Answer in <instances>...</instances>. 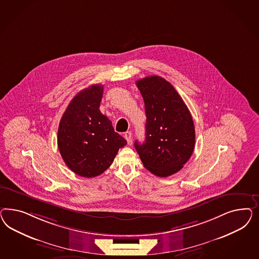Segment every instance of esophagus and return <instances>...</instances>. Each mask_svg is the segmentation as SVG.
<instances>
[{
    "instance_id": "esophagus-1",
    "label": "esophagus",
    "mask_w": 259,
    "mask_h": 259,
    "mask_svg": "<svg viewBox=\"0 0 259 259\" xmlns=\"http://www.w3.org/2000/svg\"><path fill=\"white\" fill-rule=\"evenodd\" d=\"M124 138H125L126 141L128 142V144L131 143V141H132V133L131 132H126L124 134Z\"/></svg>"
}]
</instances>
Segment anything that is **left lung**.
<instances>
[{"label":"left lung","instance_id":"1","mask_svg":"<svg viewBox=\"0 0 259 259\" xmlns=\"http://www.w3.org/2000/svg\"><path fill=\"white\" fill-rule=\"evenodd\" d=\"M145 105V141H135L144 167L166 178L179 172L192 156L196 133L192 115L172 84L161 77L138 80Z\"/></svg>","mask_w":259,"mask_h":259}]
</instances>
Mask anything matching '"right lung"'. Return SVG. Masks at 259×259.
<instances>
[{
	"label": "right lung",
	"mask_w": 259,
	"mask_h": 259,
	"mask_svg": "<svg viewBox=\"0 0 259 259\" xmlns=\"http://www.w3.org/2000/svg\"><path fill=\"white\" fill-rule=\"evenodd\" d=\"M103 85L79 91L61 118L58 147L65 164L83 178H94L108 169L127 141L115 132L100 111Z\"/></svg>",
	"instance_id": "obj_1"
}]
</instances>
